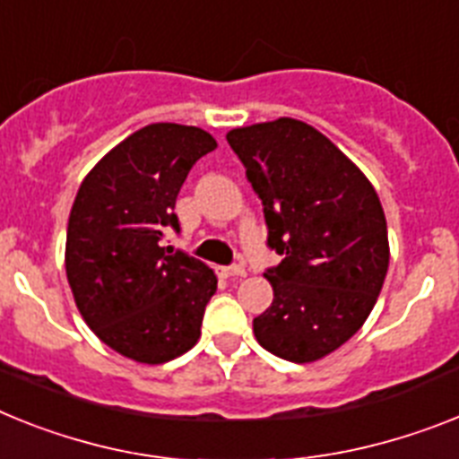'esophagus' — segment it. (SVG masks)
Masks as SVG:
<instances>
[{
	"label": "esophagus",
	"instance_id": "1",
	"mask_svg": "<svg viewBox=\"0 0 459 459\" xmlns=\"http://www.w3.org/2000/svg\"><path fill=\"white\" fill-rule=\"evenodd\" d=\"M219 273H221L223 277H245L247 275V271L242 268V265L233 264V265H226V268H219Z\"/></svg>",
	"mask_w": 459,
	"mask_h": 459
}]
</instances>
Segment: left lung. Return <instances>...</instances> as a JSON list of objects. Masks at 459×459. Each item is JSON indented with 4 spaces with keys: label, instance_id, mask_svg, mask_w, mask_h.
Segmentation results:
<instances>
[{
    "label": "left lung",
    "instance_id": "8db88e82",
    "mask_svg": "<svg viewBox=\"0 0 459 459\" xmlns=\"http://www.w3.org/2000/svg\"><path fill=\"white\" fill-rule=\"evenodd\" d=\"M226 140L261 198L268 247L282 256L264 273L273 303L254 317V336L287 361L322 359L361 329L383 289L390 245L378 194L296 118L236 128Z\"/></svg>",
    "mask_w": 459,
    "mask_h": 459
}]
</instances>
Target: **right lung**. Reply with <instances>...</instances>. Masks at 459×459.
Wrapping results in <instances>:
<instances>
[{"instance_id":"right-lung-1","label":"right lung","mask_w":459,"mask_h":459,"mask_svg":"<svg viewBox=\"0 0 459 459\" xmlns=\"http://www.w3.org/2000/svg\"><path fill=\"white\" fill-rule=\"evenodd\" d=\"M214 149L195 126L152 123L81 182L67 223L69 287L95 336L128 359L163 364L198 342L217 275L160 240L179 230L175 203L188 170Z\"/></svg>"}]
</instances>
